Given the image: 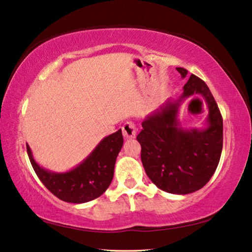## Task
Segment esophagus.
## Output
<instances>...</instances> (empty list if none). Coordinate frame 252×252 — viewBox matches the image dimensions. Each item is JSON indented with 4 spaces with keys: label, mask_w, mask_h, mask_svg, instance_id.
Returning a JSON list of instances; mask_svg holds the SVG:
<instances>
[{
    "label": "esophagus",
    "mask_w": 252,
    "mask_h": 252,
    "mask_svg": "<svg viewBox=\"0 0 252 252\" xmlns=\"http://www.w3.org/2000/svg\"><path fill=\"white\" fill-rule=\"evenodd\" d=\"M122 133L126 139H133L136 136V127L133 122H126L122 126Z\"/></svg>",
    "instance_id": "esophagus-1"
}]
</instances>
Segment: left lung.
Segmentation results:
<instances>
[{
	"instance_id": "left-lung-1",
	"label": "left lung",
	"mask_w": 252,
	"mask_h": 252,
	"mask_svg": "<svg viewBox=\"0 0 252 252\" xmlns=\"http://www.w3.org/2000/svg\"><path fill=\"white\" fill-rule=\"evenodd\" d=\"M182 78L188 71L176 67ZM200 94L209 113L205 129H184L178 119L179 108L187 97ZM136 136L146 175L156 187L174 194H188L208 184L218 168L223 149V118L204 81L191 74L184 93L168 99L142 122Z\"/></svg>"
}]
</instances>
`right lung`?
Returning a JSON list of instances; mask_svg holds the SVG:
<instances>
[{
	"instance_id": "1",
	"label": "right lung",
	"mask_w": 252,
	"mask_h": 252,
	"mask_svg": "<svg viewBox=\"0 0 252 252\" xmlns=\"http://www.w3.org/2000/svg\"><path fill=\"white\" fill-rule=\"evenodd\" d=\"M121 129L99 142L80 165L65 172H53L37 164L31 147L26 144L27 154L38 178L44 187L64 202L85 203L100 196L110 186L117 156L122 149Z\"/></svg>"
}]
</instances>
